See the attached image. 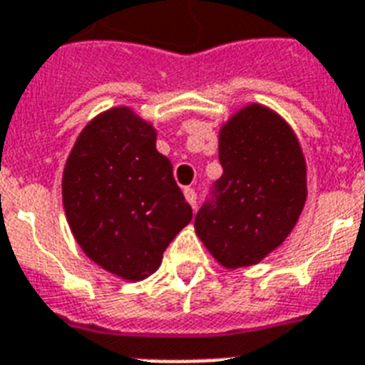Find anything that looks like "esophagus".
I'll return each mask as SVG.
<instances>
[{
	"label": "esophagus",
	"instance_id": "obj_1",
	"mask_svg": "<svg viewBox=\"0 0 365 365\" xmlns=\"http://www.w3.org/2000/svg\"><path fill=\"white\" fill-rule=\"evenodd\" d=\"M183 197H185V200L191 204V208H195V206H197V192H195V189H191V187L183 189Z\"/></svg>",
	"mask_w": 365,
	"mask_h": 365
}]
</instances>
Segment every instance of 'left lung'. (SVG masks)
Masks as SVG:
<instances>
[{
	"instance_id": "obj_1",
	"label": "left lung",
	"mask_w": 365,
	"mask_h": 365,
	"mask_svg": "<svg viewBox=\"0 0 365 365\" xmlns=\"http://www.w3.org/2000/svg\"><path fill=\"white\" fill-rule=\"evenodd\" d=\"M223 176L195 232L227 269L259 264L287 240L307 198V165L294 129L275 110L250 103L219 129Z\"/></svg>"
}]
</instances>
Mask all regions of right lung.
I'll list each match as a JSON object with an SVG mask.
<instances>
[{"label": "right lung", "mask_w": 365, "mask_h": 365, "mask_svg": "<svg viewBox=\"0 0 365 365\" xmlns=\"http://www.w3.org/2000/svg\"><path fill=\"white\" fill-rule=\"evenodd\" d=\"M155 127L129 106L101 112L80 131L65 161L61 197L86 257L123 281H142L192 217L157 152Z\"/></svg>", "instance_id": "right-lung-1"}]
</instances>
